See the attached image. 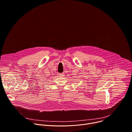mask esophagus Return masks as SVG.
Returning <instances> with one entry per match:
<instances>
[{"label":"esophagus","instance_id":"obj_1","mask_svg":"<svg viewBox=\"0 0 132 132\" xmlns=\"http://www.w3.org/2000/svg\"><path fill=\"white\" fill-rule=\"evenodd\" d=\"M59 75H60V76H63L64 75V73H59Z\"/></svg>","mask_w":132,"mask_h":132}]
</instances>
